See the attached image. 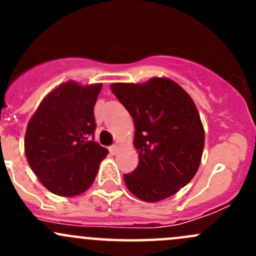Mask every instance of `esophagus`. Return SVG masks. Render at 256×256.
Segmentation results:
<instances>
[{
    "label": "esophagus",
    "mask_w": 256,
    "mask_h": 256,
    "mask_svg": "<svg viewBox=\"0 0 256 256\" xmlns=\"http://www.w3.org/2000/svg\"><path fill=\"white\" fill-rule=\"evenodd\" d=\"M109 151L112 154H116L118 151H120V148H118V144H112V146L109 148Z\"/></svg>",
    "instance_id": "obj_1"
}]
</instances>
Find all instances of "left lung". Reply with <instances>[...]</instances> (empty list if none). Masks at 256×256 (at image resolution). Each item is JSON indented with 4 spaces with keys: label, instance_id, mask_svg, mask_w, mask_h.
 Returning <instances> with one entry per match:
<instances>
[{
    "label": "left lung",
    "instance_id": "8db88e82",
    "mask_svg": "<svg viewBox=\"0 0 256 256\" xmlns=\"http://www.w3.org/2000/svg\"><path fill=\"white\" fill-rule=\"evenodd\" d=\"M110 89L135 125L138 164L124 174L128 190L148 203L176 194L197 174L204 148V128L192 98L166 76L112 82Z\"/></svg>",
    "mask_w": 256,
    "mask_h": 256
}]
</instances>
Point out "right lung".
Here are the masks:
<instances>
[{"mask_svg": "<svg viewBox=\"0 0 256 256\" xmlns=\"http://www.w3.org/2000/svg\"><path fill=\"white\" fill-rule=\"evenodd\" d=\"M102 88V82H62L43 98L28 121L26 158L40 182L54 194L74 197L84 193L109 154L90 138Z\"/></svg>", "mask_w": 256, "mask_h": 256, "instance_id": "1", "label": "right lung"}]
</instances>
